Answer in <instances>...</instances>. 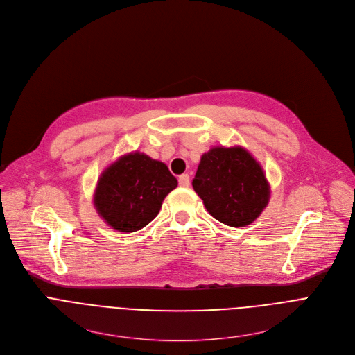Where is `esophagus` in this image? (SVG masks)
Wrapping results in <instances>:
<instances>
[{
  "instance_id": "esophagus-1",
  "label": "esophagus",
  "mask_w": 355,
  "mask_h": 355,
  "mask_svg": "<svg viewBox=\"0 0 355 355\" xmlns=\"http://www.w3.org/2000/svg\"><path fill=\"white\" fill-rule=\"evenodd\" d=\"M178 184H180V187H189V175L188 174H181L178 177Z\"/></svg>"
}]
</instances>
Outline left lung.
Instances as JSON below:
<instances>
[{"mask_svg":"<svg viewBox=\"0 0 355 355\" xmlns=\"http://www.w3.org/2000/svg\"><path fill=\"white\" fill-rule=\"evenodd\" d=\"M192 187L216 220L237 228L254 223L270 199L262 166L243 146L203 153Z\"/></svg>","mask_w":355,"mask_h":355,"instance_id":"left-lung-1","label":"left lung"}]
</instances>
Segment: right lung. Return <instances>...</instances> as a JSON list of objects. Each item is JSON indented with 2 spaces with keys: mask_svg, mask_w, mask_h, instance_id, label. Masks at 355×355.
Returning a JSON list of instances; mask_svg holds the SVG:
<instances>
[{
  "mask_svg": "<svg viewBox=\"0 0 355 355\" xmlns=\"http://www.w3.org/2000/svg\"><path fill=\"white\" fill-rule=\"evenodd\" d=\"M177 185V178L164 163L132 152L116 159L100 174L93 205L110 227L134 232L159 214L164 198Z\"/></svg>",
  "mask_w": 355,
  "mask_h": 355,
  "instance_id": "1",
  "label": "right lung"
}]
</instances>
